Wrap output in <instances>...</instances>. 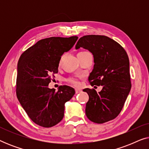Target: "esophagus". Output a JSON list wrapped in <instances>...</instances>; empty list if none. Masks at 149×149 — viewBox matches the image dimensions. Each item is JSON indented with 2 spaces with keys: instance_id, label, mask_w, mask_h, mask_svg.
I'll return each mask as SVG.
<instances>
[{
  "instance_id": "obj_1",
  "label": "esophagus",
  "mask_w": 149,
  "mask_h": 149,
  "mask_svg": "<svg viewBox=\"0 0 149 149\" xmlns=\"http://www.w3.org/2000/svg\"><path fill=\"white\" fill-rule=\"evenodd\" d=\"M81 90L80 89H75V92H76V93H79V92H81Z\"/></svg>"
}]
</instances>
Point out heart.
Returning <instances> with one entry per match:
<instances>
[{
	"instance_id": "1",
	"label": "heart",
	"mask_w": 149,
	"mask_h": 149,
	"mask_svg": "<svg viewBox=\"0 0 149 149\" xmlns=\"http://www.w3.org/2000/svg\"><path fill=\"white\" fill-rule=\"evenodd\" d=\"M84 52H81L79 53H84ZM68 82H69L71 84L74 85V86H79L80 85V82H79V79L76 78V77H70V78L68 79Z\"/></svg>"
}]
</instances>
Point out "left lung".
Masks as SVG:
<instances>
[{
	"instance_id": "1",
	"label": "left lung",
	"mask_w": 149,
	"mask_h": 149,
	"mask_svg": "<svg viewBox=\"0 0 149 149\" xmlns=\"http://www.w3.org/2000/svg\"><path fill=\"white\" fill-rule=\"evenodd\" d=\"M83 47L92 53L93 69L88 80L91 86H102L97 93L86 88L89 100L85 114L96 123L111 121L123 109L132 87L129 58L121 45L103 35H86L79 38L75 48Z\"/></svg>"
}]
</instances>
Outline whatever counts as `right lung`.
Returning <instances> with one entry per match:
<instances>
[{
  "label": "right lung",
  "mask_w": 149,
  "mask_h": 149,
  "mask_svg": "<svg viewBox=\"0 0 149 149\" xmlns=\"http://www.w3.org/2000/svg\"><path fill=\"white\" fill-rule=\"evenodd\" d=\"M78 36L41 39L26 49L17 64V97L34 123L51 127L62 121L64 104L74 95L70 86L49 89L52 77L58 72L61 56L74 46Z\"/></svg>",
  "instance_id": "right-lung-1"
}]
</instances>
